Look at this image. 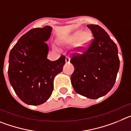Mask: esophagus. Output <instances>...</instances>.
<instances>
[{
    "mask_svg": "<svg viewBox=\"0 0 131 131\" xmlns=\"http://www.w3.org/2000/svg\"><path fill=\"white\" fill-rule=\"evenodd\" d=\"M69 62H70V58H69V57H68V56L66 57V63H69Z\"/></svg>",
    "mask_w": 131,
    "mask_h": 131,
    "instance_id": "34e87169",
    "label": "esophagus"
}]
</instances>
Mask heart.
<instances>
[{"label":"heart","mask_w":131,"mask_h":131,"mask_svg":"<svg viewBox=\"0 0 131 131\" xmlns=\"http://www.w3.org/2000/svg\"><path fill=\"white\" fill-rule=\"evenodd\" d=\"M91 39V35L88 32H84L81 30L75 31L69 35L66 39V42L68 44L75 43L77 41V46L79 48H84L86 46Z\"/></svg>","instance_id":"obj_1"}]
</instances>
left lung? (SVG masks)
I'll list each match as a JSON object with an SVG mask.
<instances>
[{
    "mask_svg": "<svg viewBox=\"0 0 131 131\" xmlns=\"http://www.w3.org/2000/svg\"><path fill=\"white\" fill-rule=\"evenodd\" d=\"M87 27L94 38L86 48H79L81 52L71 56L75 70L71 81L77 94L97 99L106 95L115 84L119 59L117 45L105 30L98 25Z\"/></svg>",
    "mask_w": 131,
    "mask_h": 131,
    "instance_id": "obj_1",
    "label": "left lung"
}]
</instances>
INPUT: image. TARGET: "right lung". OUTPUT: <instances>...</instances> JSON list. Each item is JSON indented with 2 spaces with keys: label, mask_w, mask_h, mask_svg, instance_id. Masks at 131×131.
<instances>
[{
  "label": "right lung",
  "mask_w": 131,
  "mask_h": 131,
  "mask_svg": "<svg viewBox=\"0 0 131 131\" xmlns=\"http://www.w3.org/2000/svg\"><path fill=\"white\" fill-rule=\"evenodd\" d=\"M52 27L32 29L19 39L10 50L8 77L19 98L29 105L42 104L48 100L54 89V79L62 71L66 57L47 59V41Z\"/></svg>",
  "instance_id": "obj_1"
}]
</instances>
